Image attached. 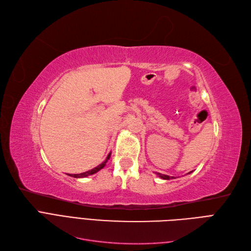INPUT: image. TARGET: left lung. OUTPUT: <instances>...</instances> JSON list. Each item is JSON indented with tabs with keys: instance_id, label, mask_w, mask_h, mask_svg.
<instances>
[{
	"instance_id": "obj_1",
	"label": "left lung",
	"mask_w": 251,
	"mask_h": 251,
	"mask_svg": "<svg viewBox=\"0 0 251 251\" xmlns=\"http://www.w3.org/2000/svg\"><path fill=\"white\" fill-rule=\"evenodd\" d=\"M191 173V172H190ZM189 173V174H190ZM160 178H163V179H166V180H169V179H174V177L173 176H168V175H165V174H160V173H156Z\"/></svg>"
}]
</instances>
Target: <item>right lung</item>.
<instances>
[{"mask_svg":"<svg viewBox=\"0 0 251 251\" xmlns=\"http://www.w3.org/2000/svg\"><path fill=\"white\" fill-rule=\"evenodd\" d=\"M109 157H110V153L107 155L106 159H105L101 165L97 166L96 168L90 170V171H86V172H84V173H80V174H68V175H70V176H72V177H75V178H82V177H87V176H90V175H93V174L97 173L98 171H100L101 169H103V168L105 167V165H106V163L108 161Z\"/></svg>","mask_w":251,"mask_h":251,"instance_id":"1","label":"right lung"}]
</instances>
